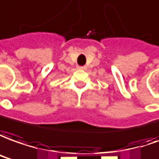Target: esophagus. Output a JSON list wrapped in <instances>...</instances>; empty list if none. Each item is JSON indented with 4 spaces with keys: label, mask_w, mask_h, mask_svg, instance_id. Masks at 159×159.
<instances>
[{
    "label": "esophagus",
    "mask_w": 159,
    "mask_h": 159,
    "mask_svg": "<svg viewBox=\"0 0 159 159\" xmlns=\"http://www.w3.org/2000/svg\"><path fill=\"white\" fill-rule=\"evenodd\" d=\"M77 68L79 69V70H86V66H78Z\"/></svg>",
    "instance_id": "34e87169"
}]
</instances>
